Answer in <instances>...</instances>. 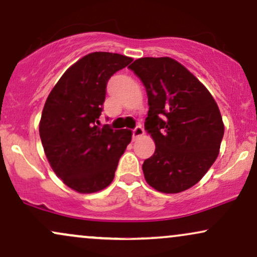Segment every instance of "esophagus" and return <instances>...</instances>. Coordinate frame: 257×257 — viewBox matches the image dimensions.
<instances>
[{
    "label": "esophagus",
    "mask_w": 257,
    "mask_h": 257,
    "mask_svg": "<svg viewBox=\"0 0 257 257\" xmlns=\"http://www.w3.org/2000/svg\"><path fill=\"white\" fill-rule=\"evenodd\" d=\"M145 134V131H144V128H142V126H137V128L134 129V131H133V138L134 139H138V138H140V137H142V135Z\"/></svg>",
    "instance_id": "obj_1"
}]
</instances>
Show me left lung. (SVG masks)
Returning a JSON list of instances; mask_svg holds the SVG:
<instances>
[{"label": "left lung", "mask_w": 257, "mask_h": 257, "mask_svg": "<svg viewBox=\"0 0 257 257\" xmlns=\"http://www.w3.org/2000/svg\"><path fill=\"white\" fill-rule=\"evenodd\" d=\"M129 68L146 87L145 131L156 151L142 164L145 179L160 193L184 191L217 159L224 137L218 104L189 70L171 57H142Z\"/></svg>", "instance_id": "1"}]
</instances>
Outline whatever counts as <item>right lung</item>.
I'll use <instances>...</instances> for the list:
<instances>
[{
	"label": "right lung",
	"instance_id": "obj_1",
	"mask_svg": "<svg viewBox=\"0 0 257 257\" xmlns=\"http://www.w3.org/2000/svg\"><path fill=\"white\" fill-rule=\"evenodd\" d=\"M132 61L112 52H91L68 68L46 99L39 122L45 156L57 177L78 193L110 185L132 141L128 129L98 126L107 80Z\"/></svg>",
	"mask_w": 257,
	"mask_h": 257
}]
</instances>
